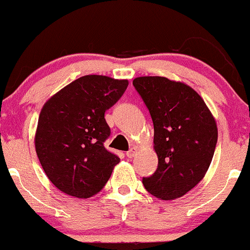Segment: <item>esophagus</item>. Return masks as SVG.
I'll use <instances>...</instances> for the list:
<instances>
[{
	"label": "esophagus",
	"instance_id": "obj_1",
	"mask_svg": "<svg viewBox=\"0 0 250 250\" xmlns=\"http://www.w3.org/2000/svg\"><path fill=\"white\" fill-rule=\"evenodd\" d=\"M136 152H137L136 147H132V149H130L127 152H126V156H127L128 158H132L136 155Z\"/></svg>",
	"mask_w": 250,
	"mask_h": 250
}]
</instances>
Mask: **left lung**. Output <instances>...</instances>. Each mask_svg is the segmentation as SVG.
<instances>
[{
  "instance_id": "obj_1",
  "label": "left lung",
  "mask_w": 250,
  "mask_h": 250,
  "mask_svg": "<svg viewBox=\"0 0 250 250\" xmlns=\"http://www.w3.org/2000/svg\"><path fill=\"white\" fill-rule=\"evenodd\" d=\"M133 85L154 123V150L158 167L143 179L150 194L174 200L204 179L216 149V119L203 98L180 81L162 76H141Z\"/></svg>"
}]
</instances>
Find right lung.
I'll return each instance as SVG.
<instances>
[{
    "label": "right lung",
    "instance_id": "right-lung-1",
    "mask_svg": "<svg viewBox=\"0 0 250 250\" xmlns=\"http://www.w3.org/2000/svg\"><path fill=\"white\" fill-rule=\"evenodd\" d=\"M127 80L85 75L53 94L40 111L34 146L42 169L61 192L98 194L120 158L107 151L104 112L122 98Z\"/></svg>",
    "mask_w": 250,
    "mask_h": 250
}]
</instances>
